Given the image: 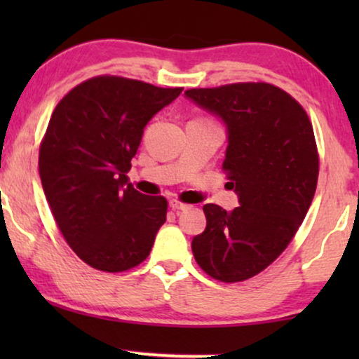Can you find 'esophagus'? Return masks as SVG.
I'll return each mask as SVG.
<instances>
[{
  "instance_id": "1",
  "label": "esophagus",
  "mask_w": 359,
  "mask_h": 359,
  "mask_svg": "<svg viewBox=\"0 0 359 359\" xmlns=\"http://www.w3.org/2000/svg\"><path fill=\"white\" fill-rule=\"evenodd\" d=\"M170 208L173 209L175 212H180V210H186V209H189L191 205H189V204L181 203V201H178V199H171V201H170Z\"/></svg>"
}]
</instances>
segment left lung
<instances>
[{
	"mask_svg": "<svg viewBox=\"0 0 359 359\" xmlns=\"http://www.w3.org/2000/svg\"><path fill=\"white\" fill-rule=\"evenodd\" d=\"M227 124L222 170L240 205L205 204L208 225L193 238L201 269L238 283L266 269L301 227L318 180V151L307 112L264 81L191 88L184 93Z\"/></svg>",
	"mask_w": 359,
	"mask_h": 359,
	"instance_id": "1",
	"label": "left lung"
}]
</instances>
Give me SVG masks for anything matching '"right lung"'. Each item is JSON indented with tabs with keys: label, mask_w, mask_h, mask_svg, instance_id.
Returning a JSON list of instances; mask_svg holds the SVG:
<instances>
[{
	"label": "right lung",
	"mask_w": 359,
	"mask_h": 359,
	"mask_svg": "<svg viewBox=\"0 0 359 359\" xmlns=\"http://www.w3.org/2000/svg\"><path fill=\"white\" fill-rule=\"evenodd\" d=\"M181 91L100 75L76 85L53 109L39 175L63 238L91 268L127 271L150 255L168 203L139 193L126 173L147 122Z\"/></svg>",
	"instance_id": "add662e5"
}]
</instances>
